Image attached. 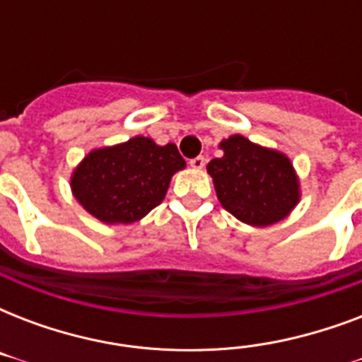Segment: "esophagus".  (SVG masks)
Segmentation results:
<instances>
[{
  "instance_id": "34e87169",
  "label": "esophagus",
  "mask_w": 362,
  "mask_h": 362,
  "mask_svg": "<svg viewBox=\"0 0 362 362\" xmlns=\"http://www.w3.org/2000/svg\"><path fill=\"white\" fill-rule=\"evenodd\" d=\"M189 165H192L193 169H203L204 165H206V158L204 156H197V158L189 159Z\"/></svg>"
}]
</instances>
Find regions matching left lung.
I'll list each match as a JSON object with an SVG mask.
<instances>
[{"label": "left lung", "instance_id": "left-lung-1", "mask_svg": "<svg viewBox=\"0 0 362 362\" xmlns=\"http://www.w3.org/2000/svg\"><path fill=\"white\" fill-rule=\"evenodd\" d=\"M221 158L209 173L221 206L247 226L264 227L284 220L298 203V180L287 156L233 135L220 144Z\"/></svg>", "mask_w": 362, "mask_h": 362}]
</instances>
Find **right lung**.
I'll return each instance as SVG.
<instances>
[{
  "label": "right lung",
  "mask_w": 362,
  "mask_h": 362,
  "mask_svg": "<svg viewBox=\"0 0 362 362\" xmlns=\"http://www.w3.org/2000/svg\"><path fill=\"white\" fill-rule=\"evenodd\" d=\"M184 167L173 142L158 146L148 136H133L88 153L71 176V189L103 223H133L163 201L173 175Z\"/></svg>",
  "instance_id": "right-lung-1"
}]
</instances>
